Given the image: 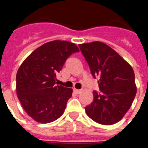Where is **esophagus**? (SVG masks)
<instances>
[{"label":"esophagus","mask_w":148,"mask_h":148,"mask_svg":"<svg viewBox=\"0 0 148 148\" xmlns=\"http://www.w3.org/2000/svg\"><path fill=\"white\" fill-rule=\"evenodd\" d=\"M74 91L75 92V93H77V94H79V93H82V90H77V89H74Z\"/></svg>","instance_id":"34e87169"}]
</instances>
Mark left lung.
<instances>
[{"label":"left lung","mask_w":148,"mask_h":148,"mask_svg":"<svg viewBox=\"0 0 148 148\" xmlns=\"http://www.w3.org/2000/svg\"><path fill=\"white\" fill-rule=\"evenodd\" d=\"M101 93L93 91V101L85 108L88 116L104 125L116 124L130 109L136 94L135 74L117 52L99 41L79 44Z\"/></svg>","instance_id":"left-lung-1"}]
</instances>
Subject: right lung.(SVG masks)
Returning <instances> with one entry per match:
<instances>
[{
  "instance_id": "obj_1",
  "label": "right lung",
  "mask_w": 148,
  "mask_h": 148,
  "mask_svg": "<svg viewBox=\"0 0 148 148\" xmlns=\"http://www.w3.org/2000/svg\"><path fill=\"white\" fill-rule=\"evenodd\" d=\"M78 51L73 42L54 40L36 49L22 62L16 90L24 111L34 121L51 123L63 114L73 90L56 86V74L69 56Z\"/></svg>"
}]
</instances>
